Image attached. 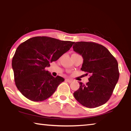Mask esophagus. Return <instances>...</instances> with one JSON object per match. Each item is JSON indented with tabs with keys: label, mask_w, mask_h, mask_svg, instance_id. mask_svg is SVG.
Instances as JSON below:
<instances>
[{
	"label": "esophagus",
	"mask_w": 131,
	"mask_h": 131,
	"mask_svg": "<svg viewBox=\"0 0 131 131\" xmlns=\"http://www.w3.org/2000/svg\"><path fill=\"white\" fill-rule=\"evenodd\" d=\"M65 81H67V82H68V83H72V82L73 81L72 80H71V79H65Z\"/></svg>",
	"instance_id": "34e87169"
}]
</instances>
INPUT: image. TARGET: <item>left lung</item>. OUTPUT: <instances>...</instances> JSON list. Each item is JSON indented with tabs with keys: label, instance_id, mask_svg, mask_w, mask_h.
<instances>
[{
	"label": "left lung",
	"instance_id": "obj_1",
	"mask_svg": "<svg viewBox=\"0 0 131 131\" xmlns=\"http://www.w3.org/2000/svg\"><path fill=\"white\" fill-rule=\"evenodd\" d=\"M73 48L83 58L81 70L90 74L89 82L80 83L75 99L88 108L99 107L109 100L119 79L116 59L103 46L94 42L74 43Z\"/></svg>",
	"mask_w": 131,
	"mask_h": 131
}]
</instances>
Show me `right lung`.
<instances>
[{"instance_id":"1","label":"right lung","mask_w":131,"mask_h":131,"mask_svg":"<svg viewBox=\"0 0 131 131\" xmlns=\"http://www.w3.org/2000/svg\"><path fill=\"white\" fill-rule=\"evenodd\" d=\"M74 42L47 36L32 37L17 48L12 60L16 87L24 96L34 102L47 99L64 79L51 76L46 68L70 50Z\"/></svg>"}]
</instances>
